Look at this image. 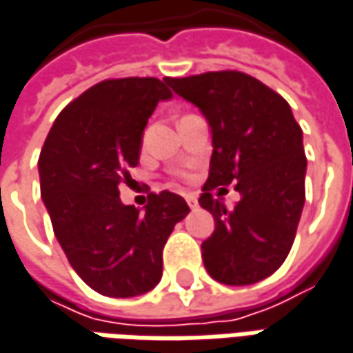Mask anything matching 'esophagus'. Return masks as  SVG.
Returning <instances> with one entry per match:
<instances>
[{
	"instance_id": "1",
	"label": "esophagus",
	"mask_w": 353,
	"mask_h": 353,
	"mask_svg": "<svg viewBox=\"0 0 353 353\" xmlns=\"http://www.w3.org/2000/svg\"><path fill=\"white\" fill-rule=\"evenodd\" d=\"M185 199H188V205L191 209H197V207H199V201H197V195H195V193H188Z\"/></svg>"
}]
</instances>
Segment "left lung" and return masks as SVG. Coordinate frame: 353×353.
<instances>
[{
	"label": "left lung",
	"instance_id": "left-lung-1",
	"mask_svg": "<svg viewBox=\"0 0 353 353\" xmlns=\"http://www.w3.org/2000/svg\"><path fill=\"white\" fill-rule=\"evenodd\" d=\"M165 81L199 107L213 132L199 203L213 214L214 230L201 244L203 263L226 285L261 281L279 270L297 234L307 172L303 130L285 99L244 72L221 70ZM232 181L243 199L226 210L212 191Z\"/></svg>",
	"mask_w": 353,
	"mask_h": 353
}]
</instances>
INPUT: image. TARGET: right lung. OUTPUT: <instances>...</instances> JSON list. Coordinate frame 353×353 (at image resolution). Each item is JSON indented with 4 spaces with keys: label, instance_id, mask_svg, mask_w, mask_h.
Instances as JSON below:
<instances>
[{
    "label": "right lung",
    "instance_id": "right-lung-1",
    "mask_svg": "<svg viewBox=\"0 0 353 353\" xmlns=\"http://www.w3.org/2000/svg\"><path fill=\"white\" fill-rule=\"evenodd\" d=\"M170 97L165 79H103L60 111L41 150V195L56 238L76 274L107 297L158 285L168 236L189 213L172 191L150 193L144 211L119 197L139 164L142 130Z\"/></svg>",
    "mask_w": 353,
    "mask_h": 353
}]
</instances>
